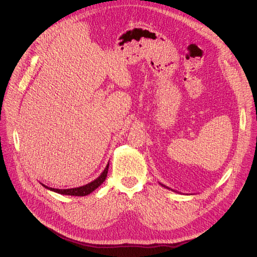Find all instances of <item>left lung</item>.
<instances>
[{"mask_svg": "<svg viewBox=\"0 0 257 257\" xmlns=\"http://www.w3.org/2000/svg\"><path fill=\"white\" fill-rule=\"evenodd\" d=\"M161 186H164V187H166V188H168V190H171V191H173V192H175V193H179V194H181L180 192H177V191H175V190H172V188H170V187H168V186H166V185H164L163 183H159Z\"/></svg>", "mask_w": 257, "mask_h": 257, "instance_id": "8db88e82", "label": "left lung"}]
</instances>
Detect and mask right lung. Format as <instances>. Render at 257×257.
I'll return each instance as SVG.
<instances>
[{
    "instance_id": "right-lung-1",
    "label": "right lung",
    "mask_w": 257,
    "mask_h": 257,
    "mask_svg": "<svg viewBox=\"0 0 257 257\" xmlns=\"http://www.w3.org/2000/svg\"><path fill=\"white\" fill-rule=\"evenodd\" d=\"M108 168H109V163L107 164L106 168L104 169V171L101 173L100 176L94 179L93 181L85 184V185H82V186H79V187H74V188H64V190H59V188H53V187H49L43 183L44 187H46L47 190L49 191H52L54 193H57V194H60V195H67V196H78V197H83V196H87L89 195L90 193H92L96 188H98L106 179L107 177V173H108Z\"/></svg>"
}]
</instances>
